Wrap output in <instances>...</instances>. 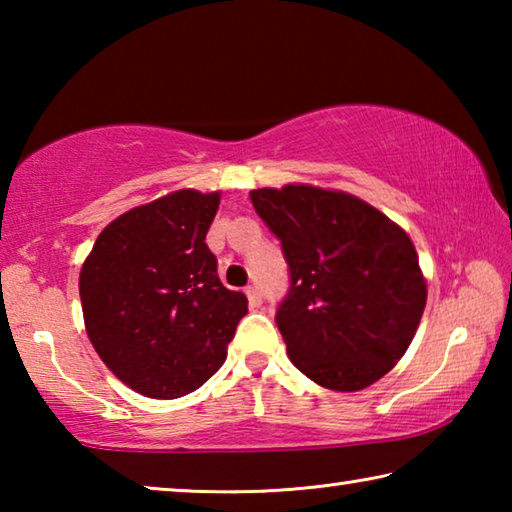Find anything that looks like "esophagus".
<instances>
[{"instance_id":"esophagus-1","label":"esophagus","mask_w":512,"mask_h":512,"mask_svg":"<svg viewBox=\"0 0 512 512\" xmlns=\"http://www.w3.org/2000/svg\"><path fill=\"white\" fill-rule=\"evenodd\" d=\"M246 296H248V305L253 307V309L262 305V291H259L255 284H250V287H246Z\"/></svg>"}]
</instances>
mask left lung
I'll use <instances>...</instances> for the list:
<instances>
[{
  "mask_svg": "<svg viewBox=\"0 0 512 512\" xmlns=\"http://www.w3.org/2000/svg\"><path fill=\"white\" fill-rule=\"evenodd\" d=\"M250 201L291 271L275 323L293 366L329 391L375 384L409 350L427 305L411 237L339 189L262 187Z\"/></svg>",
  "mask_w": 512,
  "mask_h": 512,
  "instance_id": "1",
  "label": "left lung"
}]
</instances>
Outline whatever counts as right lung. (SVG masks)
Masks as SVG:
<instances>
[{"instance_id":"1","label":"right lung","mask_w":512,"mask_h":512,"mask_svg":"<svg viewBox=\"0 0 512 512\" xmlns=\"http://www.w3.org/2000/svg\"><path fill=\"white\" fill-rule=\"evenodd\" d=\"M221 192L178 189L117 216L79 275L88 339L108 370L153 400L201 388L228 357L248 300L216 275L205 235Z\"/></svg>"}]
</instances>
